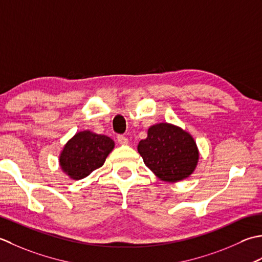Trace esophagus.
<instances>
[{"label":"esophagus","instance_id":"obj_1","mask_svg":"<svg viewBox=\"0 0 262 262\" xmlns=\"http://www.w3.org/2000/svg\"><path fill=\"white\" fill-rule=\"evenodd\" d=\"M117 141H119V143L122 146H125V145H127V142H129L127 138L124 136H117Z\"/></svg>","mask_w":262,"mask_h":262}]
</instances>
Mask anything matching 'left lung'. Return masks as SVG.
<instances>
[{"instance_id": "1", "label": "left lung", "mask_w": 262, "mask_h": 262, "mask_svg": "<svg viewBox=\"0 0 262 262\" xmlns=\"http://www.w3.org/2000/svg\"><path fill=\"white\" fill-rule=\"evenodd\" d=\"M143 163L164 182H180L194 172L199 162L195 140L182 127L157 123L148 129L138 145Z\"/></svg>"}]
</instances>
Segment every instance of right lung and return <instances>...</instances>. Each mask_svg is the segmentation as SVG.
<instances>
[{
    "label": "right lung",
    "mask_w": 262,
    "mask_h": 262,
    "mask_svg": "<svg viewBox=\"0 0 262 262\" xmlns=\"http://www.w3.org/2000/svg\"><path fill=\"white\" fill-rule=\"evenodd\" d=\"M114 147V141L107 136L80 131L64 145L58 163L69 178L81 180L103 166Z\"/></svg>",
    "instance_id": "add662e5"
}]
</instances>
